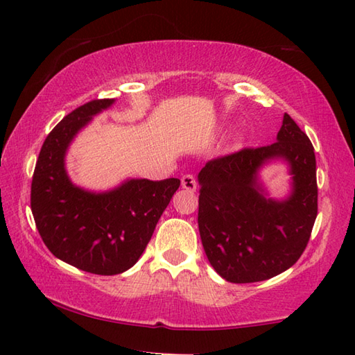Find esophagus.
I'll list each match as a JSON object with an SVG mask.
<instances>
[{"instance_id":"34e87169","label":"esophagus","mask_w":355,"mask_h":355,"mask_svg":"<svg viewBox=\"0 0 355 355\" xmlns=\"http://www.w3.org/2000/svg\"><path fill=\"white\" fill-rule=\"evenodd\" d=\"M182 186L183 189H186L187 192H195L197 191V178H195L192 173H186V175L182 177Z\"/></svg>"}]
</instances>
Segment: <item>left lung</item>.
Wrapping results in <instances>:
<instances>
[{"instance_id":"8db88e82","label":"left lung","mask_w":355,"mask_h":355,"mask_svg":"<svg viewBox=\"0 0 355 355\" xmlns=\"http://www.w3.org/2000/svg\"><path fill=\"white\" fill-rule=\"evenodd\" d=\"M271 157L291 164L293 193L285 202L267 200L255 182ZM198 182L201 243L225 281H266L302 256L318 216L315 155L308 135L286 112L275 143L212 158Z\"/></svg>"}]
</instances>
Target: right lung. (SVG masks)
<instances>
[{"label": "right lung", "mask_w": 355, "mask_h": 355, "mask_svg": "<svg viewBox=\"0 0 355 355\" xmlns=\"http://www.w3.org/2000/svg\"><path fill=\"white\" fill-rule=\"evenodd\" d=\"M112 99H94L73 110L47 135L35 166L30 206L49 250L88 273L112 276L139 261L178 178L130 180L117 189L92 193L73 186L64 155L82 126Z\"/></svg>", "instance_id": "1"}]
</instances>
